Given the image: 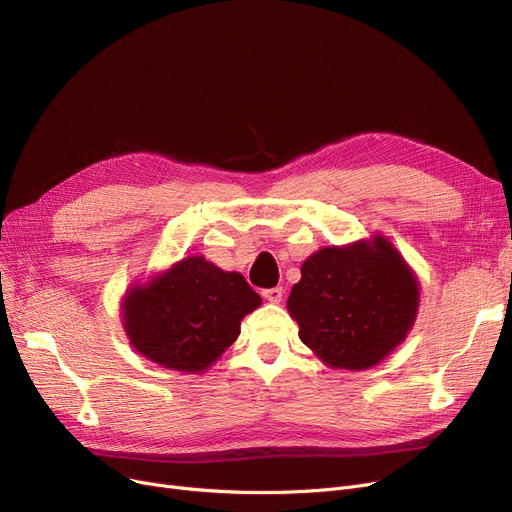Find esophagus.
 Wrapping results in <instances>:
<instances>
[{"label":"esophagus","instance_id":"obj_1","mask_svg":"<svg viewBox=\"0 0 512 512\" xmlns=\"http://www.w3.org/2000/svg\"><path fill=\"white\" fill-rule=\"evenodd\" d=\"M261 295H263L265 299H268V301H272V303H280L284 291H282V286H274V288H265V291H263Z\"/></svg>","mask_w":512,"mask_h":512}]
</instances>
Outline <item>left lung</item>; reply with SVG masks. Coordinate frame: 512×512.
<instances>
[{"label": "left lung", "mask_w": 512, "mask_h": 512, "mask_svg": "<svg viewBox=\"0 0 512 512\" xmlns=\"http://www.w3.org/2000/svg\"><path fill=\"white\" fill-rule=\"evenodd\" d=\"M286 307L301 341L328 366L364 370L406 339L418 282L385 238L328 247L301 265Z\"/></svg>", "instance_id": "8db88e82"}]
</instances>
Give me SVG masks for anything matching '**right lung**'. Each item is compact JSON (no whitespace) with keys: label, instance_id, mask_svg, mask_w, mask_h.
I'll list each match as a JSON object with an SVG mask.
<instances>
[{"label":"right lung","instance_id":"1","mask_svg":"<svg viewBox=\"0 0 512 512\" xmlns=\"http://www.w3.org/2000/svg\"><path fill=\"white\" fill-rule=\"evenodd\" d=\"M261 297L238 272L188 257L123 303L125 330L148 360L182 372L211 366L240 335Z\"/></svg>","mask_w":512,"mask_h":512}]
</instances>
